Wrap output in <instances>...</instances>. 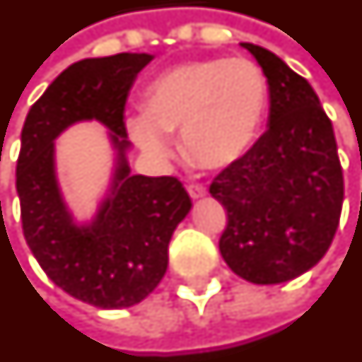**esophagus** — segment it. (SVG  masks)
<instances>
[{"mask_svg": "<svg viewBox=\"0 0 362 362\" xmlns=\"http://www.w3.org/2000/svg\"><path fill=\"white\" fill-rule=\"evenodd\" d=\"M206 186H202V184H189L188 186V194H189V198H194V199H198V198H204L206 196Z\"/></svg>", "mask_w": 362, "mask_h": 362, "instance_id": "34e87169", "label": "esophagus"}]
</instances>
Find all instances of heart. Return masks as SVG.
Wrapping results in <instances>:
<instances>
[{
  "instance_id": "obj_1",
  "label": "heart",
  "mask_w": 362,
  "mask_h": 362,
  "mask_svg": "<svg viewBox=\"0 0 362 362\" xmlns=\"http://www.w3.org/2000/svg\"><path fill=\"white\" fill-rule=\"evenodd\" d=\"M269 110V82L247 58H214L166 70L145 92V113L127 131L151 155L170 151L166 133H182L189 160L223 168L247 155Z\"/></svg>"
}]
</instances>
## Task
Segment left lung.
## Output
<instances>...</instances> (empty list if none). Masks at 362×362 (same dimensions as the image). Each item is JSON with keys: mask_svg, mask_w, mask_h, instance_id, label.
<instances>
[{"mask_svg": "<svg viewBox=\"0 0 362 362\" xmlns=\"http://www.w3.org/2000/svg\"><path fill=\"white\" fill-rule=\"evenodd\" d=\"M270 92L269 129L209 194L227 209L219 251L237 276L280 284L315 267L329 249L343 206V168L327 113L308 80L284 60L241 42Z\"/></svg>", "mask_w": 362, "mask_h": 362, "instance_id": "obj_1", "label": "left lung"}]
</instances>
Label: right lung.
<instances>
[{"label": "right lung", "instance_id": "add662e5", "mask_svg": "<svg viewBox=\"0 0 362 362\" xmlns=\"http://www.w3.org/2000/svg\"><path fill=\"white\" fill-rule=\"evenodd\" d=\"M151 60V54L121 52L74 62L33 103L21 131L15 186L25 241L58 288L105 310L139 304L158 286L168 243L192 207L178 178L129 170L123 113L131 86ZM88 119L114 133L118 166L98 216L76 226L57 188L54 139Z\"/></svg>", "mask_w": 362, "mask_h": 362}]
</instances>
